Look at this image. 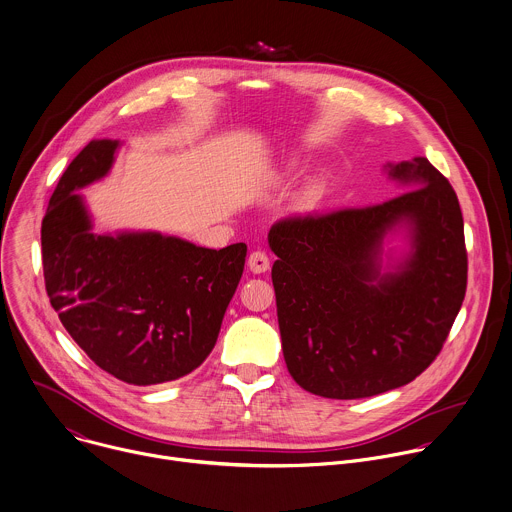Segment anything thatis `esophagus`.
<instances>
[{"label": "esophagus", "mask_w": 512, "mask_h": 512, "mask_svg": "<svg viewBox=\"0 0 512 512\" xmlns=\"http://www.w3.org/2000/svg\"><path fill=\"white\" fill-rule=\"evenodd\" d=\"M247 265H249V269H251L253 273H265V271L269 269V257H267L265 251H253V253L249 255Z\"/></svg>", "instance_id": "obj_1"}]
</instances>
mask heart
Returning a JSON list of instances; mask_svg holds the SVG:
<instances>
[{
  "label": "heart",
  "instance_id": "b5f03b06",
  "mask_svg": "<svg viewBox=\"0 0 512 512\" xmlns=\"http://www.w3.org/2000/svg\"><path fill=\"white\" fill-rule=\"evenodd\" d=\"M311 195H313V191H311V189H309V191H305V193H303V201H309V199H311Z\"/></svg>",
  "mask_w": 512,
  "mask_h": 512
}]
</instances>
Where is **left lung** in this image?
Instances as JSON below:
<instances>
[{
    "label": "left lung",
    "instance_id": "obj_1",
    "mask_svg": "<svg viewBox=\"0 0 512 512\" xmlns=\"http://www.w3.org/2000/svg\"><path fill=\"white\" fill-rule=\"evenodd\" d=\"M388 175L412 191L269 231L283 358L315 396L356 400L410 384L440 354L464 301V221L448 179L424 156L388 164ZM402 222L413 251L382 274L381 241Z\"/></svg>",
    "mask_w": 512,
    "mask_h": 512
}]
</instances>
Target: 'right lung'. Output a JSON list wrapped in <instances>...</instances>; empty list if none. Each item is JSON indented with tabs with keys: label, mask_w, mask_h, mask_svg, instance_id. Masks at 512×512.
Masks as SVG:
<instances>
[{
	"label": "right lung",
	"mask_w": 512,
	"mask_h": 512,
	"mask_svg": "<svg viewBox=\"0 0 512 512\" xmlns=\"http://www.w3.org/2000/svg\"><path fill=\"white\" fill-rule=\"evenodd\" d=\"M116 146H84L50 199L42 221L46 291L98 368L134 386L164 384L191 374L213 352L247 245L217 251L160 233L94 235L74 191L108 173Z\"/></svg>",
	"instance_id": "add662e5"
}]
</instances>
